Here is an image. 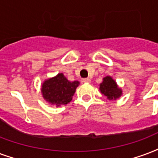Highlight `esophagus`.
Returning a JSON list of instances; mask_svg holds the SVG:
<instances>
[{
  "label": "esophagus",
  "mask_w": 158,
  "mask_h": 158,
  "mask_svg": "<svg viewBox=\"0 0 158 158\" xmlns=\"http://www.w3.org/2000/svg\"><path fill=\"white\" fill-rule=\"evenodd\" d=\"M82 82H84V83H90L91 79H89V78H87V79H84L82 80Z\"/></svg>",
  "instance_id": "esophagus-1"
}]
</instances>
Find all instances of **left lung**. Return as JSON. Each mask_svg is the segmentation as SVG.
I'll use <instances>...</instances> for the list:
<instances>
[{
	"label": "left lung",
	"mask_w": 158,
	"mask_h": 158,
	"mask_svg": "<svg viewBox=\"0 0 158 158\" xmlns=\"http://www.w3.org/2000/svg\"><path fill=\"white\" fill-rule=\"evenodd\" d=\"M100 90L109 100H116L121 96L122 90L110 76H106L100 85Z\"/></svg>",
	"instance_id": "left-lung-1"
}]
</instances>
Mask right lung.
<instances>
[{
  "instance_id": "obj_1",
  "label": "right lung",
  "mask_w": 158,
  "mask_h": 158,
  "mask_svg": "<svg viewBox=\"0 0 158 158\" xmlns=\"http://www.w3.org/2000/svg\"><path fill=\"white\" fill-rule=\"evenodd\" d=\"M79 81L70 82L64 73H58L55 77L47 79L42 85V94L44 100L57 107L67 105L72 100Z\"/></svg>"
}]
</instances>
